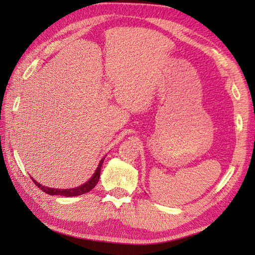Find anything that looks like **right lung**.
<instances>
[{
  "mask_svg": "<svg viewBox=\"0 0 255 255\" xmlns=\"http://www.w3.org/2000/svg\"><path fill=\"white\" fill-rule=\"evenodd\" d=\"M106 156V155H105ZM105 156L104 158H102V160L100 161L99 163V166L96 167V170L94 172V174L92 175V177L90 178V180L88 182H85L84 184H82V185L80 186H77V187H73V188H67V189H62V188H52V187H47V186H44L41 185V184L38 183L36 180H34L31 176V180L34 181V183L36 184V185L39 187L42 192H45L47 194L49 195H61V196H66V197H73V196H79V195H82V194H85L90 192L92 188H94L95 185L97 184V182H99L100 180V176H101V167H102V164L103 162H104L105 160Z\"/></svg>",
  "mask_w": 255,
  "mask_h": 255,
  "instance_id": "right-lung-1",
  "label": "right lung"
}]
</instances>
